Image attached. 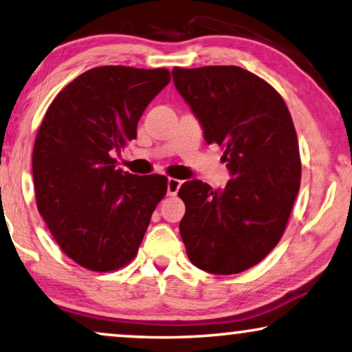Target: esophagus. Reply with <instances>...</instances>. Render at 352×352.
I'll return each mask as SVG.
<instances>
[{"label": "esophagus", "mask_w": 352, "mask_h": 352, "mask_svg": "<svg viewBox=\"0 0 352 352\" xmlns=\"http://www.w3.org/2000/svg\"><path fill=\"white\" fill-rule=\"evenodd\" d=\"M182 184V181L176 179V177H170L166 182V192L168 195H176L177 192H179V187Z\"/></svg>", "instance_id": "1"}]
</instances>
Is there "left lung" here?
<instances>
[{"mask_svg":"<svg viewBox=\"0 0 352 352\" xmlns=\"http://www.w3.org/2000/svg\"><path fill=\"white\" fill-rule=\"evenodd\" d=\"M173 82L205 141L223 147L232 175L223 190L198 179L181 186L187 256L208 273H241L276 246L297 198L302 164L292 117L272 85L239 66L175 68Z\"/></svg>","mask_w":352,"mask_h":352,"instance_id":"8db88e82","label":"left lung"}]
</instances>
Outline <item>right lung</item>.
Segmentation results:
<instances>
[{
  "instance_id": "obj_1",
  "label": "right lung",
  "mask_w": 352,
  "mask_h": 352,
  "mask_svg": "<svg viewBox=\"0 0 352 352\" xmlns=\"http://www.w3.org/2000/svg\"><path fill=\"white\" fill-rule=\"evenodd\" d=\"M170 71L98 66L55 96L33 149L36 205L62 251L91 272H114L136 256L165 176L116 168L114 152L136 138L140 117Z\"/></svg>"
}]
</instances>
